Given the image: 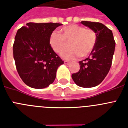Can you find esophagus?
Returning a JSON list of instances; mask_svg holds the SVG:
<instances>
[{
    "instance_id": "obj_1",
    "label": "esophagus",
    "mask_w": 128,
    "mask_h": 128,
    "mask_svg": "<svg viewBox=\"0 0 128 128\" xmlns=\"http://www.w3.org/2000/svg\"><path fill=\"white\" fill-rule=\"evenodd\" d=\"M64 64H65V65H68V64H69V62H67V61H65V62H64Z\"/></svg>"
}]
</instances>
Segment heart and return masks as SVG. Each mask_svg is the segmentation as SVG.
Instances as JSON below:
<instances>
[{"mask_svg":"<svg viewBox=\"0 0 128 128\" xmlns=\"http://www.w3.org/2000/svg\"><path fill=\"white\" fill-rule=\"evenodd\" d=\"M60 33L52 32L49 37V44L52 50L61 54L67 48L70 43V49L62 54L64 59L72 60L80 56L85 57L92 52L96 46L97 35L91 29L83 26L71 24L60 30Z\"/></svg>","mask_w":128,"mask_h":128,"instance_id":"1","label":"heart"}]
</instances>
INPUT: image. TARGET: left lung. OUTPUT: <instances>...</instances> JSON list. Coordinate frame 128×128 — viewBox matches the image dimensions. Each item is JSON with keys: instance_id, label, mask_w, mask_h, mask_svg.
I'll return each instance as SVG.
<instances>
[{"instance_id": "8db88e82", "label": "left lung", "mask_w": 128, "mask_h": 128, "mask_svg": "<svg viewBox=\"0 0 128 128\" xmlns=\"http://www.w3.org/2000/svg\"><path fill=\"white\" fill-rule=\"evenodd\" d=\"M82 25L95 31L97 42L88 58L79 62V72L72 75L76 84L82 88L99 84L108 74L112 63L115 42L112 31L99 22L82 21Z\"/></svg>"}]
</instances>
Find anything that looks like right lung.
Wrapping results in <instances>:
<instances>
[{"instance_id": "1", "label": "right lung", "mask_w": 128, "mask_h": 128, "mask_svg": "<svg viewBox=\"0 0 128 128\" xmlns=\"http://www.w3.org/2000/svg\"><path fill=\"white\" fill-rule=\"evenodd\" d=\"M62 24H26L18 30L13 44V58L17 72L25 84L41 89L54 82L63 61L49 44L53 30Z\"/></svg>"}]
</instances>
